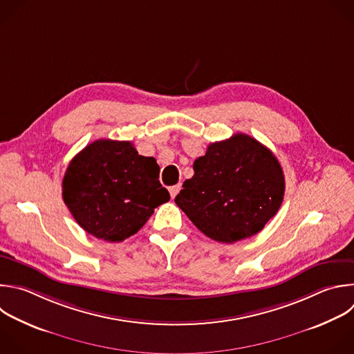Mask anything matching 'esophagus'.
<instances>
[{
    "instance_id": "34e87169",
    "label": "esophagus",
    "mask_w": 354,
    "mask_h": 354,
    "mask_svg": "<svg viewBox=\"0 0 354 354\" xmlns=\"http://www.w3.org/2000/svg\"><path fill=\"white\" fill-rule=\"evenodd\" d=\"M179 190H180V183H178V185H175V186H171V187H169L171 197H172V198H175V197H176V194L179 193Z\"/></svg>"
}]
</instances>
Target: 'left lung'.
Masks as SVG:
<instances>
[{"mask_svg":"<svg viewBox=\"0 0 354 354\" xmlns=\"http://www.w3.org/2000/svg\"><path fill=\"white\" fill-rule=\"evenodd\" d=\"M193 169L175 203L212 241L234 243L253 236L282 204V167L271 150L249 135L211 143Z\"/></svg>","mask_w":354,"mask_h":354,"instance_id":"obj_1","label":"left lung"}]
</instances>
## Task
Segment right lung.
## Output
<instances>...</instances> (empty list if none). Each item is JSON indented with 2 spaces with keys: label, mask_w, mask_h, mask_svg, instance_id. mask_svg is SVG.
<instances>
[{
  "label": "right lung",
  "mask_w": 354,
  "mask_h": 354,
  "mask_svg": "<svg viewBox=\"0 0 354 354\" xmlns=\"http://www.w3.org/2000/svg\"><path fill=\"white\" fill-rule=\"evenodd\" d=\"M158 175L156 158L139 156L131 142L100 139L69 162L62 198L87 233L105 242H122L171 198Z\"/></svg>",
  "instance_id": "add662e5"
}]
</instances>
